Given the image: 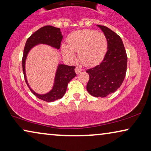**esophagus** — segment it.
I'll list each match as a JSON object with an SVG mask.
<instances>
[{"label":"esophagus","instance_id":"1","mask_svg":"<svg viewBox=\"0 0 151 151\" xmlns=\"http://www.w3.org/2000/svg\"><path fill=\"white\" fill-rule=\"evenodd\" d=\"M75 73H76V74H79L82 71V70L81 69V68H79V67H76L75 68Z\"/></svg>","mask_w":151,"mask_h":151}]
</instances>
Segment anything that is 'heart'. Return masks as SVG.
<instances>
[{
	"instance_id": "obj_1",
	"label": "heart",
	"mask_w": 151,
	"mask_h": 151,
	"mask_svg": "<svg viewBox=\"0 0 151 151\" xmlns=\"http://www.w3.org/2000/svg\"><path fill=\"white\" fill-rule=\"evenodd\" d=\"M68 46L62 45L63 54L68 59L75 58L74 52H78V60L86 66L99 63L107 51V41L103 33L90 29L72 33L67 40Z\"/></svg>"
}]
</instances>
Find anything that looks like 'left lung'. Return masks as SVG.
Segmentation results:
<instances>
[{
    "label": "left lung",
    "mask_w": 151,
    "mask_h": 151,
    "mask_svg": "<svg viewBox=\"0 0 151 151\" xmlns=\"http://www.w3.org/2000/svg\"><path fill=\"white\" fill-rule=\"evenodd\" d=\"M107 41V51L99 65L88 69L90 76L87 90L95 97H106L116 92L126 75L127 56L122 40L118 34L107 27L97 25Z\"/></svg>",
    "instance_id": "8db88e82"
}]
</instances>
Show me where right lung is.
<instances>
[{"mask_svg":"<svg viewBox=\"0 0 151 151\" xmlns=\"http://www.w3.org/2000/svg\"><path fill=\"white\" fill-rule=\"evenodd\" d=\"M62 38L63 36L61 35L60 29L48 25L42 27L33 33L27 40L24 48L22 57V70L25 81L31 92L35 96L46 102H53L57 99H61L63 96L66 92L68 83L76 75L75 72V66L59 64L55 74L52 89L49 92L45 94H39L34 92L27 82L26 73H25V61L29 52L37 44H47L57 49H59Z\"/></svg>","mask_w":151,"mask_h":151,"instance_id":"right-lung-1","label":"right lung"}]
</instances>
